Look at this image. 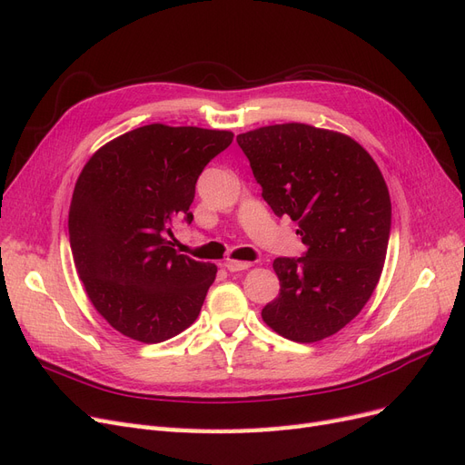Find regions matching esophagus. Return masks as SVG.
Wrapping results in <instances>:
<instances>
[{"mask_svg": "<svg viewBox=\"0 0 465 465\" xmlns=\"http://www.w3.org/2000/svg\"><path fill=\"white\" fill-rule=\"evenodd\" d=\"M248 267H252V263H250V262H236V260L227 262V270H229V272H232V273H236V272H244V270H248Z\"/></svg>", "mask_w": 465, "mask_h": 465, "instance_id": "34e87169", "label": "esophagus"}]
</instances>
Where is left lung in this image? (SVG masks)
I'll list each match as a JSON object with an SVG mask.
<instances>
[{"label":"left lung","instance_id":"1","mask_svg":"<svg viewBox=\"0 0 465 465\" xmlns=\"http://www.w3.org/2000/svg\"><path fill=\"white\" fill-rule=\"evenodd\" d=\"M262 198L299 223L306 252L277 258L279 297L263 322L297 343L340 331L371 299L391 227L388 186L355 139L306 124H277L236 135Z\"/></svg>","mask_w":465,"mask_h":465}]
</instances>
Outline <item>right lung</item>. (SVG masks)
<instances>
[{
  "label": "right lung",
  "mask_w": 465,
  "mask_h": 465,
  "mask_svg": "<svg viewBox=\"0 0 465 465\" xmlns=\"http://www.w3.org/2000/svg\"><path fill=\"white\" fill-rule=\"evenodd\" d=\"M232 137L151 124L83 166L67 221L75 270L98 314L135 341H166L200 316L217 265L178 254L173 227L193 221L195 182Z\"/></svg>",
  "instance_id": "1"
}]
</instances>
